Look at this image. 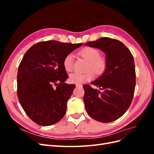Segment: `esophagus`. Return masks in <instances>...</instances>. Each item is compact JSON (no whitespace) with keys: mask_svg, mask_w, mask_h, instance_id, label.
I'll return each instance as SVG.
<instances>
[{"mask_svg":"<svg viewBox=\"0 0 154 154\" xmlns=\"http://www.w3.org/2000/svg\"><path fill=\"white\" fill-rule=\"evenodd\" d=\"M81 86H82V84H76V87H81Z\"/></svg>","mask_w":154,"mask_h":154,"instance_id":"esophagus-1","label":"esophagus"}]
</instances>
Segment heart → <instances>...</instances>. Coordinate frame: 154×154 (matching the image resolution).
<instances>
[{
	"instance_id": "b5f03b06",
	"label": "heart",
	"mask_w": 154,
	"mask_h": 154,
	"mask_svg": "<svg viewBox=\"0 0 154 154\" xmlns=\"http://www.w3.org/2000/svg\"><path fill=\"white\" fill-rule=\"evenodd\" d=\"M79 54L81 57L88 61V69H92L96 74H101L106 68V60L100 57V52L98 49L92 47H85L83 48ZM63 67L67 72H71L73 69V56L71 54H67L63 60ZM94 78L92 72L89 71L84 74L74 72L69 76L71 82L80 84V83L91 81Z\"/></svg>"
}]
</instances>
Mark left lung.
Segmentation results:
<instances>
[{"label": "left lung", "instance_id": "obj_1", "mask_svg": "<svg viewBox=\"0 0 154 154\" xmlns=\"http://www.w3.org/2000/svg\"><path fill=\"white\" fill-rule=\"evenodd\" d=\"M84 45L101 50L106 62L103 74L91 83L100 90L88 85L83 86L85 109L97 122H114L122 117L132 103L136 86L134 57L122 42L107 37Z\"/></svg>", "mask_w": 154, "mask_h": 154}]
</instances>
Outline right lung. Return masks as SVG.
<instances>
[{
    "label": "right lung",
    "instance_id": "1",
    "mask_svg": "<svg viewBox=\"0 0 154 154\" xmlns=\"http://www.w3.org/2000/svg\"><path fill=\"white\" fill-rule=\"evenodd\" d=\"M82 45L57 40L42 42L27 51L17 74V95L28 117L41 126L57 123L66 114L74 84L63 67L65 57Z\"/></svg>",
    "mask_w": 154,
    "mask_h": 154
}]
</instances>
